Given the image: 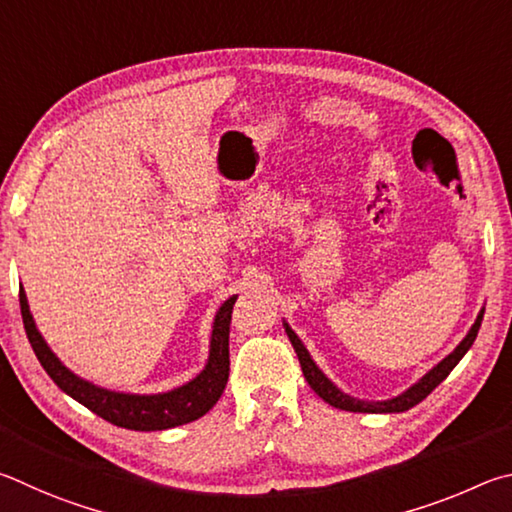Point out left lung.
Here are the masks:
<instances>
[{"label": "left lung", "instance_id": "1", "mask_svg": "<svg viewBox=\"0 0 512 512\" xmlns=\"http://www.w3.org/2000/svg\"><path fill=\"white\" fill-rule=\"evenodd\" d=\"M483 312H486V308H481L477 319H474L472 328L468 330V335L461 339V344L456 346L454 351L445 357V360L438 362L432 371H427L423 378L411 384L407 391H402L400 396L389 398V400H362V398L348 396V393L339 389L337 384L330 380L324 371L319 369L317 362L312 360V355L308 353V348L303 346L299 335L290 328L288 321H283V328L290 337L294 351H297L303 375H306V380L312 387V391H315L321 400H326L328 405H333L337 409L357 411V414H400V411H407L411 407H416L418 402H423L429 396V393H432L438 387V384H441L447 378V375L452 373L454 366L463 360V355L470 351L474 339H477V333H479L481 321H483Z\"/></svg>", "mask_w": 512, "mask_h": 512}]
</instances>
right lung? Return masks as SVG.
I'll use <instances>...</instances> for the list:
<instances>
[{"label":"right lung","instance_id":"right-lung-1","mask_svg":"<svg viewBox=\"0 0 512 512\" xmlns=\"http://www.w3.org/2000/svg\"><path fill=\"white\" fill-rule=\"evenodd\" d=\"M236 299L238 294H233L215 312L209 360H206L204 369L193 380L164 393H123L103 389L94 382L83 380L58 360V355L51 351L49 344L40 335L38 326H35L29 301H26V292L20 288V308L26 337H29L33 353L40 360L42 369L49 373V378L67 396L78 400L80 405L94 411L96 416H101L107 423L134 429V432H159V429L193 423V420L202 418L220 400L229 380V324Z\"/></svg>","mask_w":512,"mask_h":512}]
</instances>
